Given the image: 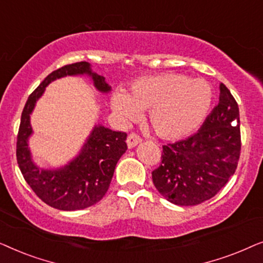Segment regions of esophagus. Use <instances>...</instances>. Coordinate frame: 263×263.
<instances>
[{"label": "esophagus", "mask_w": 263, "mask_h": 263, "mask_svg": "<svg viewBox=\"0 0 263 263\" xmlns=\"http://www.w3.org/2000/svg\"><path fill=\"white\" fill-rule=\"evenodd\" d=\"M141 138L138 134H135V133H130V134L128 135L127 138V145L129 148H133V147H135L138 143L141 142Z\"/></svg>", "instance_id": "34e87169"}]
</instances>
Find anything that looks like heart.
I'll return each instance as SVG.
<instances>
[{
  "label": "heart",
  "mask_w": 263,
  "mask_h": 263,
  "mask_svg": "<svg viewBox=\"0 0 263 263\" xmlns=\"http://www.w3.org/2000/svg\"><path fill=\"white\" fill-rule=\"evenodd\" d=\"M212 104V89L201 79L165 73L133 82L129 95L116 92L111 106L123 121L136 120L148 110V123L161 139L177 140L202 123Z\"/></svg>",
  "instance_id": "1"
}]
</instances>
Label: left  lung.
<instances>
[{
  "label": "left lung",
  "instance_id": "left-lung-1",
  "mask_svg": "<svg viewBox=\"0 0 263 263\" xmlns=\"http://www.w3.org/2000/svg\"><path fill=\"white\" fill-rule=\"evenodd\" d=\"M218 105L195 134L163 146L152 171L158 192L178 206H195L217 195L235 174L240 156L239 109L224 84Z\"/></svg>",
  "mask_w": 263,
  "mask_h": 263
}]
</instances>
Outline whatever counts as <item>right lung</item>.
I'll return each mask as SVG.
<instances>
[{"label":"right lung","mask_w":263,"mask_h":263,"mask_svg":"<svg viewBox=\"0 0 263 263\" xmlns=\"http://www.w3.org/2000/svg\"><path fill=\"white\" fill-rule=\"evenodd\" d=\"M91 75L97 89L109 92L111 87L100 75L92 73L87 62L67 64L50 73L31 93L21 114L16 139V160L25 181L35 195L49 206L61 211L84 210L99 202L109 189L115 167L125 151L127 134L97 125L81 152L67 166L41 170L31 160L27 139L32 134L30 115L50 82L67 75Z\"/></svg>","instance_id":"1"}]
</instances>
